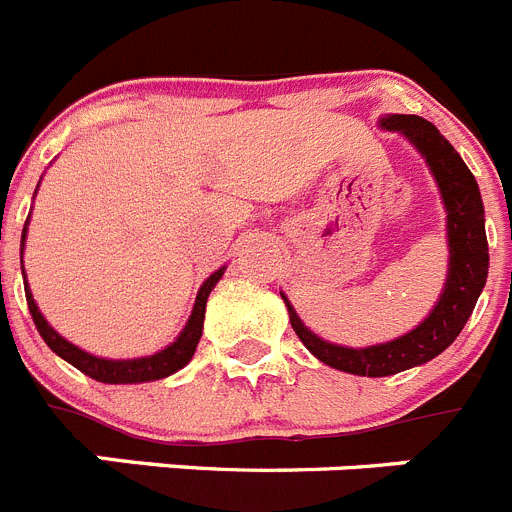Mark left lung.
Wrapping results in <instances>:
<instances>
[{
    "label": "left lung",
    "instance_id": "left-lung-1",
    "mask_svg": "<svg viewBox=\"0 0 512 512\" xmlns=\"http://www.w3.org/2000/svg\"><path fill=\"white\" fill-rule=\"evenodd\" d=\"M379 128L400 133L402 138L410 140V146L423 156L425 166L436 179L443 210H446L449 271H446L441 297L428 312V318L420 320L413 330L395 341L366 348L338 346V343L315 336L282 292L289 323L307 351L338 372L356 374V377H390V374L413 369L443 354L467 325L485 289L487 269H490L482 194H479L477 179L454 151V146L438 133L436 125L418 115H384L379 117Z\"/></svg>",
    "mask_w": 512,
    "mask_h": 512
}]
</instances>
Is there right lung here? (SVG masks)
<instances>
[{
	"label": "right lung",
	"instance_id": "right-lung-1",
	"mask_svg": "<svg viewBox=\"0 0 512 512\" xmlns=\"http://www.w3.org/2000/svg\"><path fill=\"white\" fill-rule=\"evenodd\" d=\"M38 192V189H35ZM27 225H30V217H27L25 228H22V241H20V264H22V251H25V238H27ZM225 266H220L217 271H212L210 277L205 279V284L197 292V300H194L192 315H189L187 325L182 328V333L176 336L174 343H169L166 348L156 351L151 356H138V359H104V356H94L84 348L74 346L71 341L58 333L45 315L40 312L38 302H35L33 292L27 287V277L25 269H22V277H25V297H27V307H30V315L35 320V328L43 336V341L48 343L53 354L61 356L63 361H69L71 366H76L79 372H84L87 377L97 379V382L104 384H140V382H156V379H164L176 374L179 369L192 361L194 351H197V343L202 338V325H205V307H207V297L215 289V284L223 279Z\"/></svg>",
	"mask_w": 512,
	"mask_h": 512
}]
</instances>
